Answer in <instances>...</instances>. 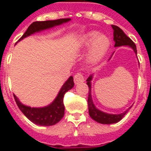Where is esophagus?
I'll return each instance as SVG.
<instances>
[{
	"instance_id": "esophagus-1",
	"label": "esophagus",
	"mask_w": 151,
	"mask_h": 151,
	"mask_svg": "<svg viewBox=\"0 0 151 151\" xmlns=\"http://www.w3.org/2000/svg\"><path fill=\"white\" fill-rule=\"evenodd\" d=\"M73 78H74V83L75 84H78L80 82H82L85 81L84 76H83L82 73H76Z\"/></svg>"
}]
</instances>
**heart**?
<instances>
[{"label":"heart","instance_id":"1","mask_svg":"<svg viewBox=\"0 0 151 151\" xmlns=\"http://www.w3.org/2000/svg\"><path fill=\"white\" fill-rule=\"evenodd\" d=\"M78 43L81 48L89 47L88 60L90 62H95L101 59L108 52L111 40L106 35L99 34V31H91L82 35Z\"/></svg>","mask_w":151,"mask_h":151}]
</instances>
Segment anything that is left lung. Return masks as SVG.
<instances>
[{"label": "left lung", "mask_w": 151, "mask_h": 151, "mask_svg": "<svg viewBox=\"0 0 151 151\" xmlns=\"http://www.w3.org/2000/svg\"><path fill=\"white\" fill-rule=\"evenodd\" d=\"M111 27L113 29V40L115 42V46L114 47H116L120 46L129 47L133 50V52L137 55L136 45L131 40V39L128 37L120 27H118L115 25H111ZM111 57L109 58V60L111 59ZM93 76H94V73L91 74L89 76L88 78L86 79V84L88 85L89 87L88 100H87V102H88V109L90 116L94 120L97 121L98 123L104 124H115L119 122L124 116V115L129 111L131 107L129 108H128L126 111H124V112L120 114L107 113V112H104V111L98 109L95 107V105L94 104V102H93L91 96V81L93 79Z\"/></svg>", "instance_id": "8db88e82"}]
</instances>
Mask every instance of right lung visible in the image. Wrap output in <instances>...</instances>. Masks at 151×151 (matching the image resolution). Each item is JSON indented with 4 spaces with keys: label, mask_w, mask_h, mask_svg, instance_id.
<instances>
[{
    "label": "right lung",
    "mask_w": 151,
    "mask_h": 151,
    "mask_svg": "<svg viewBox=\"0 0 151 151\" xmlns=\"http://www.w3.org/2000/svg\"><path fill=\"white\" fill-rule=\"evenodd\" d=\"M70 20H71L70 18H61V19H57V20L35 22L29 26L27 31L20 38V40H18V42L35 33H38L44 30L55 27L56 26L62 25L68 22ZM73 86H74L73 78L72 76H70L68 80L63 84L56 99L50 104L47 105L45 107H42V108H31V107L22 104L15 95H14V97L19 109L24 114L25 116H27L28 120H30L31 122L38 125L51 126L58 123L64 116V114H65V105L63 103L64 95L68 91L71 90L73 87Z\"/></svg>",
    "instance_id": "add662e5"
}]
</instances>
